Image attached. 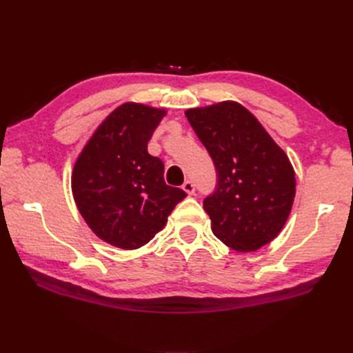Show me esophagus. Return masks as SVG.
I'll return each instance as SVG.
<instances>
[{"label":"esophagus","mask_w":353,"mask_h":353,"mask_svg":"<svg viewBox=\"0 0 353 353\" xmlns=\"http://www.w3.org/2000/svg\"><path fill=\"white\" fill-rule=\"evenodd\" d=\"M183 190L185 191V193H187L188 196H191V194H194L196 187H194L193 183H191V181H185V183L183 184Z\"/></svg>","instance_id":"obj_1"}]
</instances>
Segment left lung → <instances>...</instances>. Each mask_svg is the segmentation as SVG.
<instances>
[{
  "label": "left lung",
  "mask_w": 353,
  "mask_h": 353,
  "mask_svg": "<svg viewBox=\"0 0 353 353\" xmlns=\"http://www.w3.org/2000/svg\"><path fill=\"white\" fill-rule=\"evenodd\" d=\"M216 169L215 193L203 206L228 248L254 252L272 241L290 215L294 169L283 148L237 101L185 112Z\"/></svg>",
  "instance_id": "1"
}]
</instances>
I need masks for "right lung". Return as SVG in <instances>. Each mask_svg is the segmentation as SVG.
Here are the masks:
<instances>
[{"instance_id": "add662e5", "label": "right lung", "mask_w": 353, "mask_h": 353, "mask_svg": "<svg viewBox=\"0 0 353 353\" xmlns=\"http://www.w3.org/2000/svg\"><path fill=\"white\" fill-rule=\"evenodd\" d=\"M166 114L140 103L114 109L82 148L72 172V193L92 232L114 248L134 250L165 227L187 194L163 179V162L147 143Z\"/></svg>"}]
</instances>
